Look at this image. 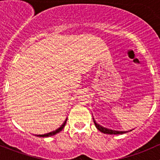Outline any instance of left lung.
Listing matches in <instances>:
<instances>
[{
    "label": "left lung",
    "instance_id": "left-lung-1",
    "mask_svg": "<svg viewBox=\"0 0 160 160\" xmlns=\"http://www.w3.org/2000/svg\"><path fill=\"white\" fill-rule=\"evenodd\" d=\"M93 122L95 124V126L96 128H98L100 132H103L104 134H109V135H121V134H123V133H126L127 132H122V131H116V130H112L110 129V128H104V127L101 126L99 124L97 123L94 120H93Z\"/></svg>",
    "mask_w": 160,
    "mask_h": 160
}]
</instances>
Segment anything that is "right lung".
Returning a JSON list of instances; mask_svg holds the SVG:
<instances>
[{
  "label": "right lung",
  "instance_id": "right-lung-1",
  "mask_svg": "<svg viewBox=\"0 0 160 160\" xmlns=\"http://www.w3.org/2000/svg\"><path fill=\"white\" fill-rule=\"evenodd\" d=\"M65 125H66V121H65V122H64V123L62 124V125H61V126L59 127V128H58V129H56V131H53V132H49V133H47V134H44V135H37L36 136H39V137H49V136H52V135H56V134L59 133V132H60V131H62V128H63L64 126H65Z\"/></svg>",
  "mask_w": 160,
  "mask_h": 160
}]
</instances>
